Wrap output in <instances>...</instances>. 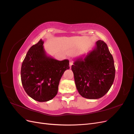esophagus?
<instances>
[{
  "label": "esophagus",
  "instance_id": "1",
  "mask_svg": "<svg viewBox=\"0 0 134 134\" xmlns=\"http://www.w3.org/2000/svg\"><path fill=\"white\" fill-rule=\"evenodd\" d=\"M72 63H73V61H72V59H70L69 60V64H70V66L72 65Z\"/></svg>",
  "mask_w": 134,
  "mask_h": 134
}]
</instances>
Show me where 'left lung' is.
I'll return each mask as SVG.
<instances>
[{
    "instance_id": "obj_1",
    "label": "left lung",
    "mask_w": 134,
    "mask_h": 134,
    "mask_svg": "<svg viewBox=\"0 0 134 134\" xmlns=\"http://www.w3.org/2000/svg\"><path fill=\"white\" fill-rule=\"evenodd\" d=\"M77 90L84 98L95 99L104 96L115 76L113 56L107 44L98 40L95 48L85 56L75 60L71 66Z\"/></svg>"
}]
</instances>
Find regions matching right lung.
<instances>
[{
	"mask_svg": "<svg viewBox=\"0 0 134 134\" xmlns=\"http://www.w3.org/2000/svg\"><path fill=\"white\" fill-rule=\"evenodd\" d=\"M41 39L28 51L22 64L21 76L27 94L38 102H46L57 94L64 71L69 69V61H59L46 55Z\"/></svg>",
	"mask_w": 134,
	"mask_h": 134,
	"instance_id": "1",
	"label": "right lung"
}]
</instances>
